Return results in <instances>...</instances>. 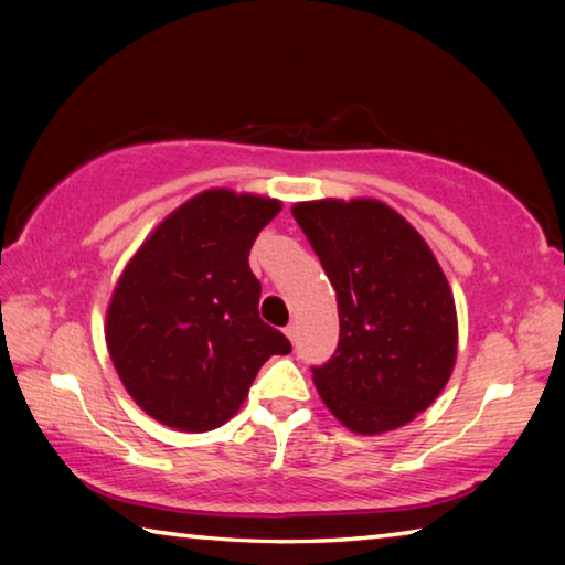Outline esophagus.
I'll return each instance as SVG.
<instances>
[{"label": "esophagus", "instance_id": "obj_1", "mask_svg": "<svg viewBox=\"0 0 565 565\" xmlns=\"http://www.w3.org/2000/svg\"><path fill=\"white\" fill-rule=\"evenodd\" d=\"M284 333H286V337H289V341L294 343V341H296V337H299V327H296V323L291 321V323H289V327H286V329H284Z\"/></svg>", "mask_w": 565, "mask_h": 565}]
</instances>
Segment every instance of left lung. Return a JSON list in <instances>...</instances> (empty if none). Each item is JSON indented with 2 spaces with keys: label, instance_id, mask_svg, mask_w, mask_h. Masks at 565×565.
<instances>
[{
  "label": "left lung",
  "instance_id": "left-lung-1",
  "mask_svg": "<svg viewBox=\"0 0 565 565\" xmlns=\"http://www.w3.org/2000/svg\"><path fill=\"white\" fill-rule=\"evenodd\" d=\"M291 214L337 289L339 347L313 384L353 434L406 426L451 379V286L414 226L376 199H321Z\"/></svg>",
  "mask_w": 565,
  "mask_h": 565
}]
</instances>
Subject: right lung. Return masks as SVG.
I'll return each mask as SVG.
<instances>
[{"mask_svg": "<svg viewBox=\"0 0 565 565\" xmlns=\"http://www.w3.org/2000/svg\"><path fill=\"white\" fill-rule=\"evenodd\" d=\"M281 212L269 196L209 189L174 209L121 271L107 349L124 388L159 424L202 434L226 424L274 353L248 252Z\"/></svg>", "mask_w": 565, "mask_h": 565, "instance_id": "1", "label": "right lung"}]
</instances>
